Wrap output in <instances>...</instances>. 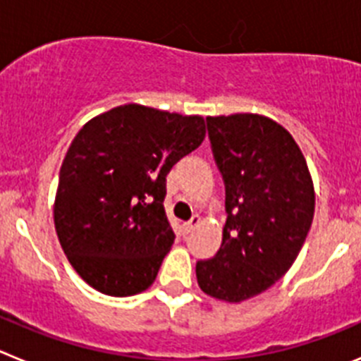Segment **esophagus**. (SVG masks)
<instances>
[{
  "mask_svg": "<svg viewBox=\"0 0 361 361\" xmlns=\"http://www.w3.org/2000/svg\"><path fill=\"white\" fill-rule=\"evenodd\" d=\"M200 224V216L199 215H195V216H191L190 220H188L186 224H184V231L186 233H191L193 231V229L197 228V226Z\"/></svg>",
  "mask_w": 361,
  "mask_h": 361,
  "instance_id": "esophagus-1",
  "label": "esophagus"
}]
</instances>
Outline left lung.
I'll return each instance as SVG.
<instances>
[{"mask_svg":"<svg viewBox=\"0 0 361 361\" xmlns=\"http://www.w3.org/2000/svg\"><path fill=\"white\" fill-rule=\"evenodd\" d=\"M226 186L222 244L197 262L206 295L244 302L269 289L298 257L314 215L304 153L288 130L258 114L206 117Z\"/></svg>","mask_w":361,"mask_h":361,"instance_id":"left-lung-1","label":"left lung"}]
</instances>
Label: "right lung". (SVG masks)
<instances>
[{
    "label": "right lung",
    "mask_w": 361,
    "mask_h": 361,
    "mask_svg": "<svg viewBox=\"0 0 361 361\" xmlns=\"http://www.w3.org/2000/svg\"><path fill=\"white\" fill-rule=\"evenodd\" d=\"M204 135L200 116L142 104L111 108L79 130L59 171L54 224L88 286L110 296L152 286L175 240L166 175Z\"/></svg>",
    "instance_id": "1"
}]
</instances>
